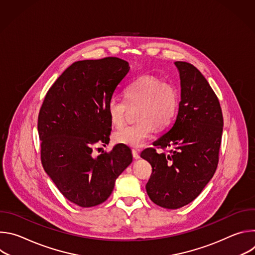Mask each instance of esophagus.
Returning a JSON list of instances; mask_svg holds the SVG:
<instances>
[{
  "label": "esophagus",
  "mask_w": 255,
  "mask_h": 255,
  "mask_svg": "<svg viewBox=\"0 0 255 255\" xmlns=\"http://www.w3.org/2000/svg\"><path fill=\"white\" fill-rule=\"evenodd\" d=\"M132 155H133V157L135 158V159H139L140 158V155H139V153H138V151H136V150H132Z\"/></svg>",
  "instance_id": "34e87169"
}]
</instances>
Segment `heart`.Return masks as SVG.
I'll use <instances>...</instances> for the list:
<instances>
[{
    "instance_id": "heart-1",
    "label": "heart",
    "mask_w": 255,
    "mask_h": 255,
    "mask_svg": "<svg viewBox=\"0 0 255 255\" xmlns=\"http://www.w3.org/2000/svg\"><path fill=\"white\" fill-rule=\"evenodd\" d=\"M126 102L112 97L107 104L111 123L120 127L125 123L129 107H139L138 123L125 126L113 135L114 142L133 148L143 147L154 133L155 127H167L175 118L179 105V93L175 85L153 76H141L124 91Z\"/></svg>"
}]
</instances>
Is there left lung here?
Segmentation results:
<instances>
[{
	"label": "left lung",
	"mask_w": 255,
	"mask_h": 255,
	"mask_svg": "<svg viewBox=\"0 0 255 255\" xmlns=\"http://www.w3.org/2000/svg\"><path fill=\"white\" fill-rule=\"evenodd\" d=\"M180 80V102L172 127L154 146L173 147L170 154L145 149L141 157L152 166L146 185L150 200L165 209L194 201L213 177L221 145L223 116L219 100L193 64L175 61Z\"/></svg>",
	"instance_id": "8db88e82"
}]
</instances>
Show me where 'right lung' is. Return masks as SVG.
Here are the masks:
<instances>
[{
  "mask_svg": "<svg viewBox=\"0 0 255 255\" xmlns=\"http://www.w3.org/2000/svg\"><path fill=\"white\" fill-rule=\"evenodd\" d=\"M117 57L80 60L47 92L38 116L41 162L59 192L83 208L105 202L117 177L132 162L126 145L93 156V145L110 141L107 104L129 72Z\"/></svg>",
  "mask_w": 255,
  "mask_h": 255,
  "instance_id": "right-lung-1",
  "label": "right lung"
}]
</instances>
